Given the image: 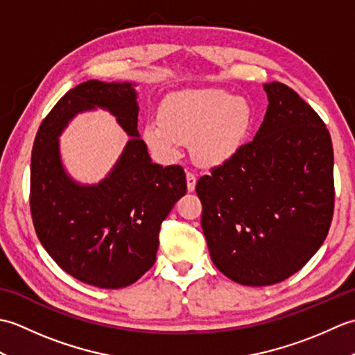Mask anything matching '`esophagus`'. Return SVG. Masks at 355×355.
<instances>
[{
  "mask_svg": "<svg viewBox=\"0 0 355 355\" xmlns=\"http://www.w3.org/2000/svg\"><path fill=\"white\" fill-rule=\"evenodd\" d=\"M186 180H187V191L192 192L195 189V184H197V175H195L192 171H187Z\"/></svg>",
  "mask_w": 355,
  "mask_h": 355,
  "instance_id": "esophagus-1",
  "label": "esophagus"
}]
</instances>
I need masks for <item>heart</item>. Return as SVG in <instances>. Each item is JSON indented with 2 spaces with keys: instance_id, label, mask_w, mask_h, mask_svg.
<instances>
[{
  "instance_id": "obj_1",
  "label": "heart",
  "mask_w": 355,
  "mask_h": 355,
  "mask_svg": "<svg viewBox=\"0 0 355 355\" xmlns=\"http://www.w3.org/2000/svg\"><path fill=\"white\" fill-rule=\"evenodd\" d=\"M253 125V108L244 97L224 89H184L169 96L160 110V122L143 128V140L162 160L178 154L192 140V154L207 166L223 164L243 148Z\"/></svg>"
}]
</instances>
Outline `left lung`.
<instances>
[{
  "label": "left lung",
  "instance_id": "obj_1",
  "mask_svg": "<svg viewBox=\"0 0 355 355\" xmlns=\"http://www.w3.org/2000/svg\"><path fill=\"white\" fill-rule=\"evenodd\" d=\"M252 141L197 182L215 267L250 286L285 281L313 258L334 214V153L323 120L281 82Z\"/></svg>",
  "mask_w": 355,
  "mask_h": 355
}]
</instances>
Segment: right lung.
<instances>
[{"label":"right lung","instance_id":"right-lung-1","mask_svg":"<svg viewBox=\"0 0 355 355\" xmlns=\"http://www.w3.org/2000/svg\"><path fill=\"white\" fill-rule=\"evenodd\" d=\"M103 107L132 139L101 184L66 175L57 137L82 110ZM137 93L130 82L87 80L61 97L37 130L30 164V212L42 247L78 281L123 288L154 266L160 225L186 193L182 166L153 163L137 130Z\"/></svg>","mask_w":355,"mask_h":355}]
</instances>
